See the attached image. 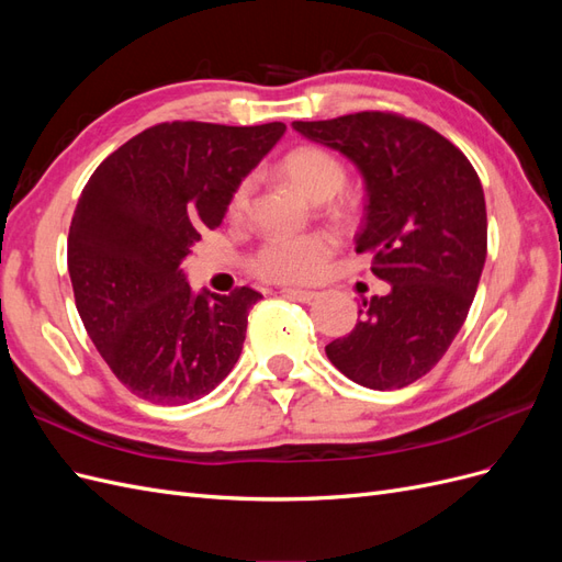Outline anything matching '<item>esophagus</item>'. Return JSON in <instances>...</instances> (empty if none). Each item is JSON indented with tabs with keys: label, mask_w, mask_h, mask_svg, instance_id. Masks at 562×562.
Segmentation results:
<instances>
[{
	"label": "esophagus",
	"mask_w": 562,
	"mask_h": 562,
	"mask_svg": "<svg viewBox=\"0 0 562 562\" xmlns=\"http://www.w3.org/2000/svg\"><path fill=\"white\" fill-rule=\"evenodd\" d=\"M283 297H288V300H297V302H312L318 293H314V291H302V288H283Z\"/></svg>",
	"instance_id": "34e87169"
}]
</instances>
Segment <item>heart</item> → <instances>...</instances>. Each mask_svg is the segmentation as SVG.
Here are the masks:
<instances>
[{"instance_id":"1","label":"heart","mask_w":562,"mask_h":562,"mask_svg":"<svg viewBox=\"0 0 562 562\" xmlns=\"http://www.w3.org/2000/svg\"><path fill=\"white\" fill-rule=\"evenodd\" d=\"M279 176L307 201L321 203L335 196L345 184V166L330 151L304 145L279 161ZM252 190L250 178L236 187L229 211L234 215L244 213ZM335 250V239L328 232H307L293 236H271L252 258V271L267 281L277 283H302L316 279Z\"/></svg>"}]
</instances>
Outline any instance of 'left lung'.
Here are the masks:
<instances>
[{
  "mask_svg": "<svg viewBox=\"0 0 562 562\" xmlns=\"http://www.w3.org/2000/svg\"><path fill=\"white\" fill-rule=\"evenodd\" d=\"M304 138L347 157L366 184L356 252L372 258L386 295L363 300L361 321L326 347L351 382L391 391L440 361L464 318L487 255L479 176L443 135L386 112L293 122Z\"/></svg>",
  "mask_w": 562,
  "mask_h": 562,
  "instance_id": "1",
  "label": "left lung"
}]
</instances>
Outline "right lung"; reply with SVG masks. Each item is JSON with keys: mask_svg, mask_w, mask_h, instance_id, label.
I'll return each instance as SVG.
<instances>
[{"mask_svg": "<svg viewBox=\"0 0 562 562\" xmlns=\"http://www.w3.org/2000/svg\"><path fill=\"white\" fill-rule=\"evenodd\" d=\"M285 126H151L95 168L77 201L67 269L95 349L135 396L184 405L223 382L262 295L194 293L182 260Z\"/></svg>", "mask_w": 562, "mask_h": 562, "instance_id": "right-lung-1", "label": "right lung"}]
</instances>
